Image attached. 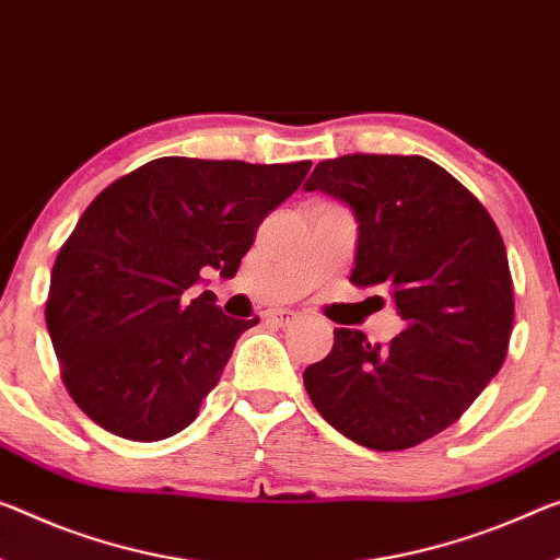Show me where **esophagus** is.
I'll use <instances>...</instances> for the list:
<instances>
[{
	"label": "esophagus",
	"instance_id": "esophagus-1",
	"mask_svg": "<svg viewBox=\"0 0 560 560\" xmlns=\"http://www.w3.org/2000/svg\"><path fill=\"white\" fill-rule=\"evenodd\" d=\"M268 320L272 325H280V328H285V325H292L298 320V313H292V310H272L268 315Z\"/></svg>",
	"mask_w": 560,
	"mask_h": 560
}]
</instances>
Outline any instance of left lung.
<instances>
[{"label":"left lung","instance_id":"obj_1","mask_svg":"<svg viewBox=\"0 0 560 560\" xmlns=\"http://www.w3.org/2000/svg\"><path fill=\"white\" fill-rule=\"evenodd\" d=\"M305 190L350 205L358 220L350 282L388 290L406 320L390 346L335 328L328 358L305 368V390L358 445L412 448L453 425L509 352L515 305L501 232L476 195L420 154L325 160Z\"/></svg>","mask_w":560,"mask_h":560}]
</instances>
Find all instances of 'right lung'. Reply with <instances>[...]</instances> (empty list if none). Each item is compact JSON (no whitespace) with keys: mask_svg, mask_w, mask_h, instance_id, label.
<instances>
[{"mask_svg":"<svg viewBox=\"0 0 560 560\" xmlns=\"http://www.w3.org/2000/svg\"><path fill=\"white\" fill-rule=\"evenodd\" d=\"M313 162L160 158L107 185L59 250L45 307L59 373L100 428L137 443L185 430L257 325L195 298L237 272L255 232Z\"/></svg>","mask_w":560,"mask_h":560,"instance_id":"1","label":"right lung"}]
</instances>
